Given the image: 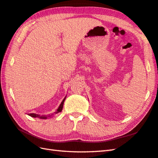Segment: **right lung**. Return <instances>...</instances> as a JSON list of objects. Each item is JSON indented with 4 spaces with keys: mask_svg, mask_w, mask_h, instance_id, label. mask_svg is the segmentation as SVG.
Wrapping results in <instances>:
<instances>
[{
    "mask_svg": "<svg viewBox=\"0 0 158 158\" xmlns=\"http://www.w3.org/2000/svg\"><path fill=\"white\" fill-rule=\"evenodd\" d=\"M66 96H65V98L63 99V100L62 101L61 104H60V106H59V107L58 108V109H57V110H56V111L54 112V114H52V115H48V116H46V115H39V114H36V113H29V114H28V115L29 116L32 117H38V118L43 119H47V118H48V117H52L53 115H55V114H57V113H58L62 111V109H63L64 102V100H65V99H66Z\"/></svg>",
    "mask_w": 158,
    "mask_h": 158,
    "instance_id": "obj_1",
    "label": "right lung"
}]
</instances>
